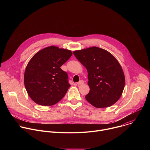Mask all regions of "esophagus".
<instances>
[{
  "label": "esophagus",
  "mask_w": 150,
  "mask_h": 150,
  "mask_svg": "<svg viewBox=\"0 0 150 150\" xmlns=\"http://www.w3.org/2000/svg\"><path fill=\"white\" fill-rule=\"evenodd\" d=\"M83 83H84V81H83V80H81V81H79L77 83V84H78V85H82Z\"/></svg>",
  "instance_id": "obj_1"
}]
</instances>
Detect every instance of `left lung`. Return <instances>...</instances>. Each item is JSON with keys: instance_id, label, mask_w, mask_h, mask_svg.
I'll list each match as a JSON object with an SVG mask.
<instances>
[{"instance_id": "8db88e82", "label": "left lung", "mask_w": 150, "mask_h": 150, "mask_svg": "<svg viewBox=\"0 0 150 150\" xmlns=\"http://www.w3.org/2000/svg\"><path fill=\"white\" fill-rule=\"evenodd\" d=\"M73 53L88 72L90 92L86 100L97 108H108L116 103L125 84L117 60L108 51L95 46Z\"/></svg>"}]
</instances>
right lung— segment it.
Returning a JSON list of instances; mask_svg holds the SVG:
<instances>
[{"label": "right lung", "mask_w": 150, "mask_h": 150, "mask_svg": "<svg viewBox=\"0 0 150 150\" xmlns=\"http://www.w3.org/2000/svg\"><path fill=\"white\" fill-rule=\"evenodd\" d=\"M72 55L68 49L52 46L37 52L27 64L24 73L27 92L35 103L52 105L66 94L71 85L62 66Z\"/></svg>", "instance_id": "right-lung-1"}]
</instances>
